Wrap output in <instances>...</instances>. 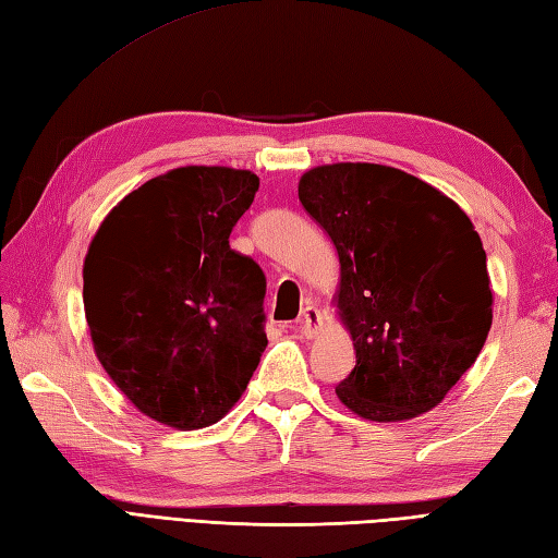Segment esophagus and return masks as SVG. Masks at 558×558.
<instances>
[{"instance_id": "1", "label": "esophagus", "mask_w": 558, "mask_h": 558, "mask_svg": "<svg viewBox=\"0 0 558 558\" xmlns=\"http://www.w3.org/2000/svg\"><path fill=\"white\" fill-rule=\"evenodd\" d=\"M320 328H323V316H320V311H318L314 304L304 306V311L300 314V318H296V323H294V330L300 332L302 338H306V340H314L316 335L320 332Z\"/></svg>"}]
</instances>
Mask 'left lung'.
<instances>
[{"instance_id":"1","label":"left lung","mask_w":558,"mask_h":558,"mask_svg":"<svg viewBox=\"0 0 558 558\" xmlns=\"http://www.w3.org/2000/svg\"><path fill=\"white\" fill-rule=\"evenodd\" d=\"M300 202L340 258L332 300L356 366L335 395L375 423L442 404L492 326L495 294L471 218L421 178L361 161L311 168Z\"/></svg>"}]
</instances>
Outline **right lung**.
<instances>
[{"instance_id": "1", "label": "right lung", "mask_w": 558, "mask_h": 558, "mask_svg": "<svg viewBox=\"0 0 558 558\" xmlns=\"http://www.w3.org/2000/svg\"><path fill=\"white\" fill-rule=\"evenodd\" d=\"M256 190L242 168L180 166L125 194L89 242L83 304L99 364L175 430L223 418L268 344L266 278L228 242Z\"/></svg>"}]
</instances>
